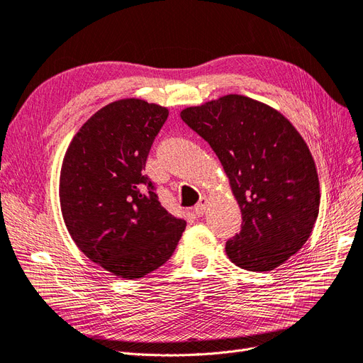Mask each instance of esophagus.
Masks as SVG:
<instances>
[{"instance_id": "esophagus-1", "label": "esophagus", "mask_w": 363, "mask_h": 363, "mask_svg": "<svg viewBox=\"0 0 363 363\" xmlns=\"http://www.w3.org/2000/svg\"><path fill=\"white\" fill-rule=\"evenodd\" d=\"M206 208H208V199L206 197H200L199 203L194 208V213H196L197 217H202L203 213L206 212Z\"/></svg>"}]
</instances>
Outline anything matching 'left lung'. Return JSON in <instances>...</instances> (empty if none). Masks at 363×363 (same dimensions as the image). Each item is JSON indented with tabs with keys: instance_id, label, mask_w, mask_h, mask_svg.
<instances>
[{
	"instance_id": "8db88e82",
	"label": "left lung",
	"mask_w": 363,
	"mask_h": 363,
	"mask_svg": "<svg viewBox=\"0 0 363 363\" xmlns=\"http://www.w3.org/2000/svg\"><path fill=\"white\" fill-rule=\"evenodd\" d=\"M217 154L242 212L225 242L236 266L272 271L310 238L320 206L314 158L299 131L274 107L238 94L181 112Z\"/></svg>"
}]
</instances>
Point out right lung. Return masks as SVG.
Masks as SVG:
<instances>
[{
    "instance_id": "1",
    "label": "right lung",
    "mask_w": 363,
    "mask_h": 363,
    "mask_svg": "<svg viewBox=\"0 0 363 363\" xmlns=\"http://www.w3.org/2000/svg\"><path fill=\"white\" fill-rule=\"evenodd\" d=\"M167 107L140 99L109 103L79 128L62 160L60 203L72 239L85 256L118 278L158 269L177 248L186 223L173 217L143 174Z\"/></svg>"
}]
</instances>
